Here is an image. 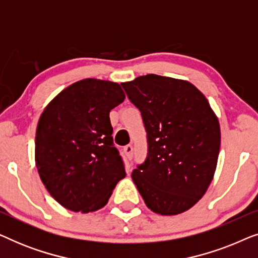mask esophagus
<instances>
[{
  "mask_svg": "<svg viewBox=\"0 0 258 258\" xmlns=\"http://www.w3.org/2000/svg\"><path fill=\"white\" fill-rule=\"evenodd\" d=\"M123 150H124L126 157H128L129 160H132V158H133V153H134L133 146H130V144H128V146L124 147V149H123Z\"/></svg>",
  "mask_w": 258,
  "mask_h": 258,
  "instance_id": "esophagus-1",
  "label": "esophagus"
}]
</instances>
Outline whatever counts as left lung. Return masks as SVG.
Wrapping results in <instances>:
<instances>
[{"label": "left lung", "mask_w": 258, "mask_h": 258, "mask_svg": "<svg viewBox=\"0 0 258 258\" xmlns=\"http://www.w3.org/2000/svg\"><path fill=\"white\" fill-rule=\"evenodd\" d=\"M122 87L147 132L148 155L134 169L133 181L154 213H184L214 178L221 146L217 116L188 81L149 74Z\"/></svg>", "instance_id": "8db88e82"}]
</instances>
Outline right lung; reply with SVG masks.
<instances>
[{
	"instance_id": "right-lung-1",
	"label": "right lung",
	"mask_w": 258,
	"mask_h": 258,
	"mask_svg": "<svg viewBox=\"0 0 258 258\" xmlns=\"http://www.w3.org/2000/svg\"><path fill=\"white\" fill-rule=\"evenodd\" d=\"M124 98L118 83L86 79L62 90L42 112L35 162L49 194L66 209H101L125 177L109 118Z\"/></svg>"
}]
</instances>
